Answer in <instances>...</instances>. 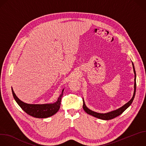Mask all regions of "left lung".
I'll return each instance as SVG.
<instances>
[{
	"label": "left lung",
	"mask_w": 146,
	"mask_h": 146,
	"mask_svg": "<svg viewBox=\"0 0 146 146\" xmlns=\"http://www.w3.org/2000/svg\"><path fill=\"white\" fill-rule=\"evenodd\" d=\"M132 66H133V72H134V73H135V84H134V92H133V95L132 98V99L128 102L125 105H124L123 106H122L121 108L115 110H114V111H110V112H109V113H96V112H95L90 109H89L86 105L85 104V102H84V99H83V106H82V108H83V109H84V110L88 114L90 115H91L95 117H96L98 118H99V119H103V120H109V119H113L114 118H115L117 117V116L121 115L125 110L131 105L132 104L133 99H134V98H135V93H136V72H135V67H134V65H133V64L132 63Z\"/></svg>",
	"instance_id": "left-lung-1"
}]
</instances>
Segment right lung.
Instances as JSON below:
<instances>
[{"instance_id":"add662e5","label":"right lung","mask_w":146,"mask_h":146,"mask_svg":"<svg viewBox=\"0 0 146 146\" xmlns=\"http://www.w3.org/2000/svg\"><path fill=\"white\" fill-rule=\"evenodd\" d=\"M11 90L15 100L25 113L36 118H44L50 117L58 112L60 106L61 99L62 95H63L64 89L62 90V94L56 102L54 103L42 104V105H36V104L34 105V104H28L24 103L18 98L15 94L13 88H11Z\"/></svg>"}]
</instances>
